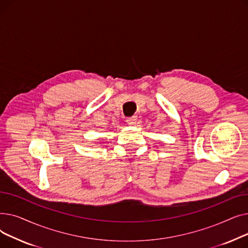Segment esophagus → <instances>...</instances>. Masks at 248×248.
Segmentation results:
<instances>
[{
  "label": "esophagus",
  "mask_w": 248,
  "mask_h": 248,
  "mask_svg": "<svg viewBox=\"0 0 248 248\" xmlns=\"http://www.w3.org/2000/svg\"><path fill=\"white\" fill-rule=\"evenodd\" d=\"M137 121H138L137 116L128 117V119H126V123H127V124H129V125H135V124H137Z\"/></svg>",
  "instance_id": "obj_1"
}]
</instances>
